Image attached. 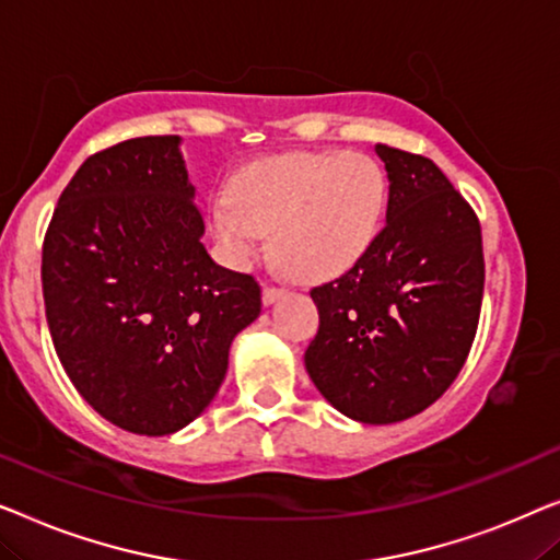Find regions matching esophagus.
<instances>
[{
	"instance_id": "esophagus-1",
	"label": "esophagus",
	"mask_w": 560,
	"mask_h": 560,
	"mask_svg": "<svg viewBox=\"0 0 560 560\" xmlns=\"http://www.w3.org/2000/svg\"><path fill=\"white\" fill-rule=\"evenodd\" d=\"M283 294L281 287H273V283H266L264 287V304H273Z\"/></svg>"
}]
</instances>
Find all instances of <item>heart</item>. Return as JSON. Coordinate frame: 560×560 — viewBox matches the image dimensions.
Wrapping results in <instances>:
<instances>
[{"label":"heart","instance_id":"obj_1","mask_svg":"<svg viewBox=\"0 0 560 560\" xmlns=\"http://www.w3.org/2000/svg\"><path fill=\"white\" fill-rule=\"evenodd\" d=\"M388 177L362 152H291L250 164L215 195L212 231L233 261H250L271 233L277 264L299 281L352 269L381 233Z\"/></svg>","mask_w":560,"mask_h":560}]
</instances>
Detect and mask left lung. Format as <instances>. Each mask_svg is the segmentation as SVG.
Here are the masks:
<instances>
[{
    "label": "left lung",
    "mask_w": 560,
    "mask_h": 560,
    "mask_svg": "<svg viewBox=\"0 0 560 560\" xmlns=\"http://www.w3.org/2000/svg\"><path fill=\"white\" fill-rule=\"evenodd\" d=\"M388 172L385 225L340 279L314 287L304 352L322 396L360 423L421 413L454 383L485 291L477 212L429 156L375 147Z\"/></svg>",
    "instance_id": "8db88e82"
}]
</instances>
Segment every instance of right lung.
Instances as JSON below:
<instances>
[{
    "instance_id": "1",
    "label": "right lung",
    "mask_w": 560,
    "mask_h": 560,
    "mask_svg": "<svg viewBox=\"0 0 560 560\" xmlns=\"http://www.w3.org/2000/svg\"><path fill=\"white\" fill-rule=\"evenodd\" d=\"M179 137H139L91 154L62 190L43 243L55 352L93 411L164 436L215 398L233 337L261 314L250 273L200 243Z\"/></svg>"
}]
</instances>
